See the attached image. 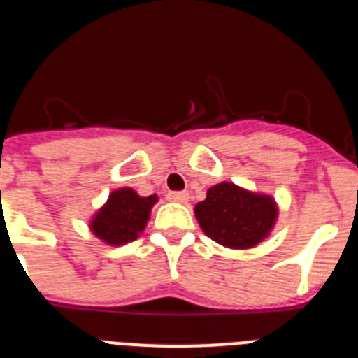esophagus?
<instances>
[{
    "mask_svg": "<svg viewBox=\"0 0 358 358\" xmlns=\"http://www.w3.org/2000/svg\"><path fill=\"white\" fill-rule=\"evenodd\" d=\"M168 199L172 201V203H186L188 201V194L186 192H170Z\"/></svg>",
    "mask_w": 358,
    "mask_h": 358,
    "instance_id": "obj_1",
    "label": "esophagus"
}]
</instances>
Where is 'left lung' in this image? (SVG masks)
<instances>
[{
	"mask_svg": "<svg viewBox=\"0 0 358 358\" xmlns=\"http://www.w3.org/2000/svg\"><path fill=\"white\" fill-rule=\"evenodd\" d=\"M194 212L210 239L234 250L257 246L270 235L279 215L273 197L244 190L234 182L212 186Z\"/></svg>",
	"mask_w": 358,
	"mask_h": 358,
	"instance_id": "8db88e82",
	"label": "left lung"
}]
</instances>
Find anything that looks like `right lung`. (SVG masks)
I'll use <instances>...</instances> for the list:
<instances>
[{"instance_id":"obj_1","label":"right lung","mask_w":358,"mask_h":358,"mask_svg":"<svg viewBox=\"0 0 358 358\" xmlns=\"http://www.w3.org/2000/svg\"><path fill=\"white\" fill-rule=\"evenodd\" d=\"M155 203L157 195L141 197L132 188H119L108 195V201L92 217V234L110 246L132 243L145 230Z\"/></svg>"}]
</instances>
